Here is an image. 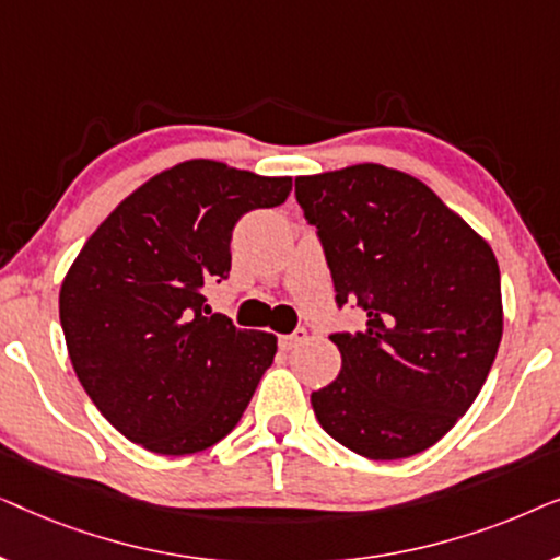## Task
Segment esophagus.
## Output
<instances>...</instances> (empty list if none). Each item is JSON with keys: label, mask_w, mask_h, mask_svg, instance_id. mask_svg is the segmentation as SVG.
I'll list each match as a JSON object with an SVG mask.
<instances>
[{"label": "esophagus", "mask_w": 560, "mask_h": 560, "mask_svg": "<svg viewBox=\"0 0 560 560\" xmlns=\"http://www.w3.org/2000/svg\"><path fill=\"white\" fill-rule=\"evenodd\" d=\"M305 336H308V331H305V328H295L293 334H285V336H280V347L285 349V351L295 349L298 343H303V341H305Z\"/></svg>", "instance_id": "obj_1"}]
</instances>
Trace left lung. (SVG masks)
I'll return each instance as SVG.
<instances>
[{
    "label": "left lung",
    "mask_w": 560,
    "mask_h": 560,
    "mask_svg": "<svg viewBox=\"0 0 560 560\" xmlns=\"http://www.w3.org/2000/svg\"><path fill=\"white\" fill-rule=\"evenodd\" d=\"M336 305L364 331L328 336L341 372L311 395L324 431L374 462L441 441L471 408L502 341L494 252L425 183L385 165L295 178Z\"/></svg>",
    "instance_id": "left-lung-1"
}]
</instances>
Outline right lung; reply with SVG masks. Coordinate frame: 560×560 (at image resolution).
<instances>
[{"label": "right lung", "instance_id": "1", "mask_svg": "<svg viewBox=\"0 0 560 560\" xmlns=\"http://www.w3.org/2000/svg\"><path fill=\"white\" fill-rule=\"evenodd\" d=\"M290 188L188 160L127 196L83 244L60 288V326L75 377L132 443L186 456L240 423L278 339L209 316L203 288L229 278L236 221Z\"/></svg>", "mask_w": 560, "mask_h": 560}]
</instances>
